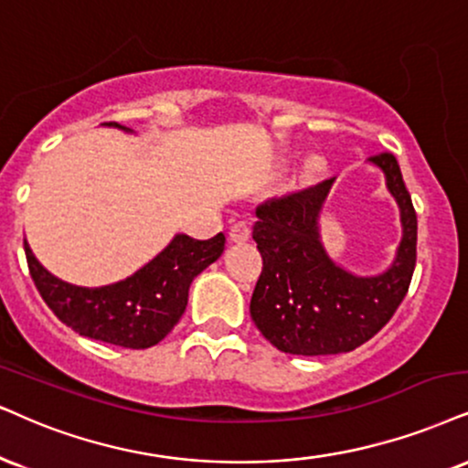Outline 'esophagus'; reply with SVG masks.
I'll return each mask as SVG.
<instances>
[{
  "label": "esophagus",
  "instance_id": "1",
  "mask_svg": "<svg viewBox=\"0 0 468 468\" xmlns=\"http://www.w3.org/2000/svg\"><path fill=\"white\" fill-rule=\"evenodd\" d=\"M250 234L251 229L245 221L234 223L232 228H229V240H232V243H245V240H250Z\"/></svg>",
  "mask_w": 468,
  "mask_h": 468
}]
</instances>
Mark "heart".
Returning a JSON list of instances; mask_svg holds the SVG:
<instances>
[{
    "label": "heart",
    "instance_id": "heart-1",
    "mask_svg": "<svg viewBox=\"0 0 468 468\" xmlns=\"http://www.w3.org/2000/svg\"><path fill=\"white\" fill-rule=\"evenodd\" d=\"M308 169H310V173H313V176H314V173L321 169V163H319V160H313V163L308 165Z\"/></svg>",
    "mask_w": 468,
    "mask_h": 468
}]
</instances>
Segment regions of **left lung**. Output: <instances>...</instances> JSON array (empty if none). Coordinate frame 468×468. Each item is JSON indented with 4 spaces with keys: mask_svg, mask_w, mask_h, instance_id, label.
Instances as JSON below:
<instances>
[{
    "mask_svg": "<svg viewBox=\"0 0 468 468\" xmlns=\"http://www.w3.org/2000/svg\"><path fill=\"white\" fill-rule=\"evenodd\" d=\"M368 163L384 173L401 218V243L384 273H351L323 245L319 217L336 177L256 207L253 240L264 267L250 313L284 354L354 351L382 330L406 297L417 264V212L395 155H371Z\"/></svg>",
    "mask_w": 468,
    "mask_h": 468,
    "instance_id": "8db88e82",
    "label": "left lung"
}]
</instances>
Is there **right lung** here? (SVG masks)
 <instances>
[{"label": "right lung", "instance_id": "obj_1", "mask_svg": "<svg viewBox=\"0 0 468 468\" xmlns=\"http://www.w3.org/2000/svg\"><path fill=\"white\" fill-rule=\"evenodd\" d=\"M108 128L132 132L111 121ZM26 258L40 297L80 336L101 340L125 349H147L158 345L182 319L193 280L218 261L225 236L207 240L176 234L154 261L130 278L114 284L86 288L51 275L34 256L26 240Z\"/></svg>", "mask_w": 468, "mask_h": 468}]
</instances>
